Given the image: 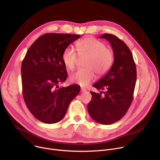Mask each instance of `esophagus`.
<instances>
[{
    "label": "esophagus",
    "mask_w": 160,
    "mask_h": 160,
    "mask_svg": "<svg viewBox=\"0 0 160 160\" xmlns=\"http://www.w3.org/2000/svg\"><path fill=\"white\" fill-rule=\"evenodd\" d=\"M80 91H81L82 92H86V91H87V90H86L85 89H84V88H81V89H80Z\"/></svg>",
    "instance_id": "esophagus-1"
}]
</instances>
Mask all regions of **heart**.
<instances>
[{"label":"heart","instance_id":"obj_1","mask_svg":"<svg viewBox=\"0 0 160 160\" xmlns=\"http://www.w3.org/2000/svg\"><path fill=\"white\" fill-rule=\"evenodd\" d=\"M76 47L77 53L71 47L65 48L62 61L68 69L72 70L77 64L78 56L81 59L85 58L83 62L85 68L70 74L69 81L86 87L95 78V72L98 76H102L109 71L113 62V53L110 49L106 48L103 42L92 37L78 41Z\"/></svg>","mask_w":160,"mask_h":160}]
</instances>
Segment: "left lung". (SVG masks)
Returning <instances> with one entry per match:
<instances>
[{
    "label": "left lung",
    "instance_id": "1",
    "mask_svg": "<svg viewBox=\"0 0 160 160\" xmlns=\"http://www.w3.org/2000/svg\"><path fill=\"white\" fill-rule=\"evenodd\" d=\"M99 38L110 42L114 61L107 73L93 84L98 90L105 92H91L92 99L88 110L96 122L108 125L121 119L132 104L137 69L133 55L124 41L110 34H103Z\"/></svg>",
    "mask_w": 160,
    "mask_h": 160
}]
</instances>
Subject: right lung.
<instances>
[{
  "instance_id": "right-lung-1",
  "label": "right lung",
  "mask_w": 160,
  "mask_h": 160,
  "mask_svg": "<svg viewBox=\"0 0 160 160\" xmlns=\"http://www.w3.org/2000/svg\"><path fill=\"white\" fill-rule=\"evenodd\" d=\"M81 36L48 33L38 38L28 48L22 61V92L27 108L38 120L53 124L61 121L71 101L80 92L74 84L58 88L68 72L62 61L63 51Z\"/></svg>"
}]
</instances>
